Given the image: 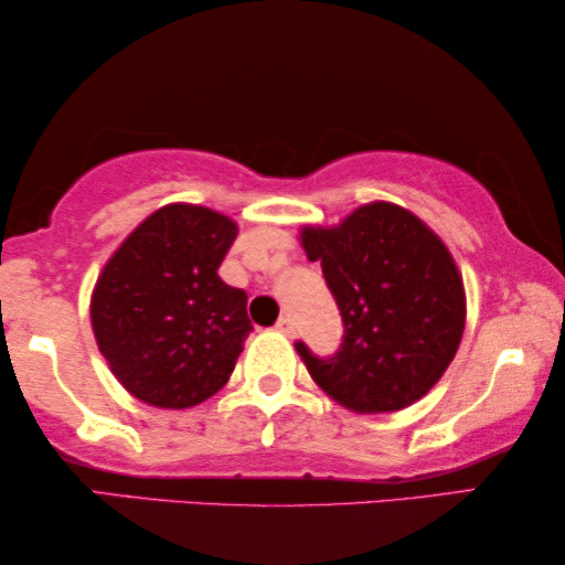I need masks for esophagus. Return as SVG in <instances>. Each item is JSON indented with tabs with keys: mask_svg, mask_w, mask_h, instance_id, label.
<instances>
[{
	"mask_svg": "<svg viewBox=\"0 0 565 565\" xmlns=\"http://www.w3.org/2000/svg\"><path fill=\"white\" fill-rule=\"evenodd\" d=\"M275 329L280 331V334H285V337H292V331H296V327H292L290 316H282V319L275 323Z\"/></svg>",
	"mask_w": 565,
	"mask_h": 565,
	"instance_id": "34e87169",
	"label": "esophagus"
}]
</instances>
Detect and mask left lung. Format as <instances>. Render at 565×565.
I'll list each match as a JSON object with an SVG mask.
<instances>
[{
  "label": "left lung",
  "instance_id": "8db88e82",
  "mask_svg": "<svg viewBox=\"0 0 565 565\" xmlns=\"http://www.w3.org/2000/svg\"><path fill=\"white\" fill-rule=\"evenodd\" d=\"M344 321L334 358L296 350L316 385L354 414L416 404L439 383L466 331V288L443 238L406 207L365 203L337 226H303Z\"/></svg>",
  "mask_w": 565,
  "mask_h": 565
}]
</instances>
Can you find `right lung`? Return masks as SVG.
Masks as SVG:
<instances>
[{"instance_id": "obj_1", "label": "right lung", "mask_w": 565, "mask_h": 565, "mask_svg": "<svg viewBox=\"0 0 565 565\" xmlns=\"http://www.w3.org/2000/svg\"><path fill=\"white\" fill-rule=\"evenodd\" d=\"M234 218L169 203L113 252L89 298L97 347L113 375L143 404L190 408L234 373L252 331L246 292L218 277Z\"/></svg>"}]
</instances>
